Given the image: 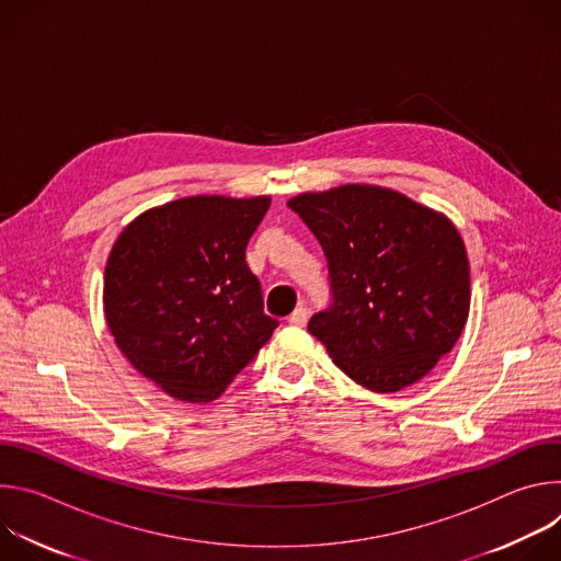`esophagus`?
<instances>
[{
	"label": "esophagus",
	"mask_w": 561,
	"mask_h": 561,
	"mask_svg": "<svg viewBox=\"0 0 561 561\" xmlns=\"http://www.w3.org/2000/svg\"><path fill=\"white\" fill-rule=\"evenodd\" d=\"M308 322V308L304 304H299L290 314H288V324L293 327H304Z\"/></svg>",
	"instance_id": "1"
}]
</instances>
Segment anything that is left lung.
<instances>
[{"mask_svg": "<svg viewBox=\"0 0 561 561\" xmlns=\"http://www.w3.org/2000/svg\"><path fill=\"white\" fill-rule=\"evenodd\" d=\"M329 262L331 304L308 331L357 383L394 392L459 340L470 271L457 228L402 193L340 186L288 202Z\"/></svg>", "mask_w": 561, "mask_h": 561, "instance_id": "obj_1", "label": "left lung"}]
</instances>
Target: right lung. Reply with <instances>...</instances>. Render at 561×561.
<instances>
[{
  "mask_svg": "<svg viewBox=\"0 0 561 561\" xmlns=\"http://www.w3.org/2000/svg\"><path fill=\"white\" fill-rule=\"evenodd\" d=\"M268 197H186L130 221L104 275V312L126 359L182 402H213L279 327L247 247Z\"/></svg>",
  "mask_w": 561,
  "mask_h": 561,
  "instance_id": "right-lung-1",
  "label": "right lung"
}]
</instances>
